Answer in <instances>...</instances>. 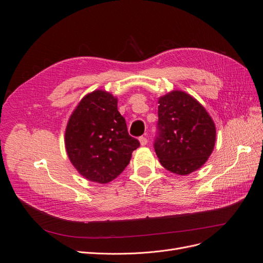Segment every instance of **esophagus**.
I'll return each instance as SVG.
<instances>
[{
	"label": "esophagus",
	"instance_id": "34e87169",
	"mask_svg": "<svg viewBox=\"0 0 263 263\" xmlns=\"http://www.w3.org/2000/svg\"><path fill=\"white\" fill-rule=\"evenodd\" d=\"M139 142H140V145L141 146H145L147 142H148V140H147V137L146 136H141V137H139Z\"/></svg>",
	"mask_w": 263,
	"mask_h": 263
}]
</instances>
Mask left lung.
Here are the masks:
<instances>
[{"label":"left lung","instance_id":"obj_1","mask_svg":"<svg viewBox=\"0 0 263 263\" xmlns=\"http://www.w3.org/2000/svg\"><path fill=\"white\" fill-rule=\"evenodd\" d=\"M155 151L172 173L185 176L208 161L216 139L212 117L193 97L172 91L159 98Z\"/></svg>","mask_w":263,"mask_h":263}]
</instances>
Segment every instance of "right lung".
Listing matches in <instances>:
<instances>
[{
    "label": "right lung",
    "mask_w": 263,
    "mask_h": 263,
    "mask_svg": "<svg viewBox=\"0 0 263 263\" xmlns=\"http://www.w3.org/2000/svg\"><path fill=\"white\" fill-rule=\"evenodd\" d=\"M68 157L78 172L92 182L108 183L129 163L139 141L129 136L112 94L95 90L80 101L65 134Z\"/></svg>",
    "instance_id": "1"
}]
</instances>
